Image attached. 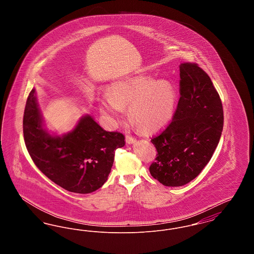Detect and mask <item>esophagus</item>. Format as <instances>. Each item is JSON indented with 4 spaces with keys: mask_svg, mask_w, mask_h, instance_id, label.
I'll use <instances>...</instances> for the list:
<instances>
[{
    "mask_svg": "<svg viewBox=\"0 0 254 254\" xmlns=\"http://www.w3.org/2000/svg\"><path fill=\"white\" fill-rule=\"evenodd\" d=\"M126 141H127V144H133V143H135L136 139L132 137V136H130V135H127L126 136Z\"/></svg>",
    "mask_w": 254,
    "mask_h": 254,
    "instance_id": "obj_1",
    "label": "esophagus"
}]
</instances>
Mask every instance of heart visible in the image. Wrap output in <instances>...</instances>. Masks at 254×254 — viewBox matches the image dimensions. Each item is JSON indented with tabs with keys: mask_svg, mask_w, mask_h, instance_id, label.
<instances>
[{
	"mask_svg": "<svg viewBox=\"0 0 254 254\" xmlns=\"http://www.w3.org/2000/svg\"><path fill=\"white\" fill-rule=\"evenodd\" d=\"M176 103L172 85L147 75H137L111 86L101 97V109L115 119L128 107V118L142 130H154L171 119Z\"/></svg>",
	"mask_w": 254,
	"mask_h": 254,
	"instance_id": "obj_1",
	"label": "heart"
}]
</instances>
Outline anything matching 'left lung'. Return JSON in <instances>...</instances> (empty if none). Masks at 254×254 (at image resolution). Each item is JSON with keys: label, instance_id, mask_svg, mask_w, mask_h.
I'll return each instance as SVG.
<instances>
[{"label": "left lung", "instance_id": "1", "mask_svg": "<svg viewBox=\"0 0 254 254\" xmlns=\"http://www.w3.org/2000/svg\"><path fill=\"white\" fill-rule=\"evenodd\" d=\"M224 126L223 106L209 76L195 63L180 64V99L169 126L151 139V176L166 187L196 178L212 157Z\"/></svg>", "mask_w": 254, "mask_h": 254}]
</instances>
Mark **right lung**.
<instances>
[{
    "label": "right lung",
    "instance_id": "add662e5",
    "mask_svg": "<svg viewBox=\"0 0 254 254\" xmlns=\"http://www.w3.org/2000/svg\"><path fill=\"white\" fill-rule=\"evenodd\" d=\"M23 130L25 146L37 168L61 188L75 193H90L108 180L115 150L125 145L120 132L103 129L89 115L72 131L51 136L43 127L35 89L27 97Z\"/></svg>",
    "mask_w": 254,
    "mask_h": 254
}]
</instances>
